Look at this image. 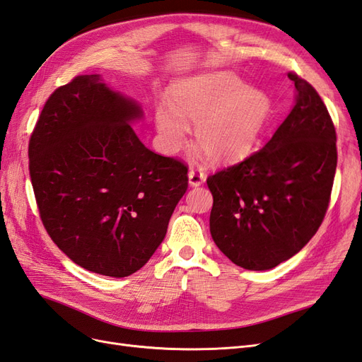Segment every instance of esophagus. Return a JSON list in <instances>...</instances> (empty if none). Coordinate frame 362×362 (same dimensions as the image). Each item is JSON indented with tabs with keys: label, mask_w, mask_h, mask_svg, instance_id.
<instances>
[{
	"label": "esophagus",
	"mask_w": 362,
	"mask_h": 362,
	"mask_svg": "<svg viewBox=\"0 0 362 362\" xmlns=\"http://www.w3.org/2000/svg\"><path fill=\"white\" fill-rule=\"evenodd\" d=\"M205 181V173L199 169H190L189 170V182L190 185H193V187H198V185L204 184Z\"/></svg>",
	"instance_id": "esophagus-1"
}]
</instances>
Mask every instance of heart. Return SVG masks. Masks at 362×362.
Here are the masks:
<instances>
[{"label":"heart","mask_w":362,"mask_h":362,"mask_svg":"<svg viewBox=\"0 0 362 362\" xmlns=\"http://www.w3.org/2000/svg\"><path fill=\"white\" fill-rule=\"evenodd\" d=\"M172 103L156 107L154 120L164 149L177 152L194 141L208 161L234 163L254 151L270 117V96L233 72H213L172 86Z\"/></svg>","instance_id":"heart-1"}]
</instances>
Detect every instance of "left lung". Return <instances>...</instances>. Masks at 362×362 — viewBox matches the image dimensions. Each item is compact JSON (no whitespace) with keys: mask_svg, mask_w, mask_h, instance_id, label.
<instances>
[{"mask_svg":"<svg viewBox=\"0 0 362 362\" xmlns=\"http://www.w3.org/2000/svg\"><path fill=\"white\" fill-rule=\"evenodd\" d=\"M290 115L267 144L234 166L210 175V231L234 264L269 270L310 242L331 201L337 133L314 87L294 72Z\"/></svg>","mask_w":362,"mask_h":362,"instance_id":"obj_1","label":"left lung"}]
</instances>
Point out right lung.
<instances>
[{"instance_id": "obj_1", "label": "right lung", "mask_w": 362, "mask_h": 362, "mask_svg": "<svg viewBox=\"0 0 362 362\" xmlns=\"http://www.w3.org/2000/svg\"><path fill=\"white\" fill-rule=\"evenodd\" d=\"M141 108L76 75L54 90L28 144L42 223L75 264L124 278L144 267L187 190L189 168L148 149L128 122Z\"/></svg>"}]
</instances>
